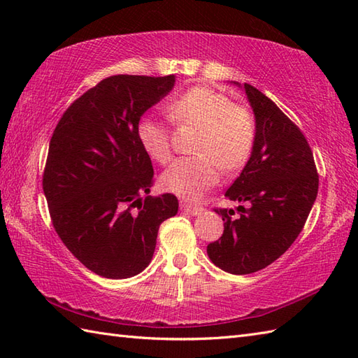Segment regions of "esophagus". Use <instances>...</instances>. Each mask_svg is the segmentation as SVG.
Wrapping results in <instances>:
<instances>
[{
  "label": "esophagus",
  "instance_id": "obj_1",
  "mask_svg": "<svg viewBox=\"0 0 358 358\" xmlns=\"http://www.w3.org/2000/svg\"><path fill=\"white\" fill-rule=\"evenodd\" d=\"M181 210H185L186 214H191V215H199V214H201V212H203V208L192 206V204L181 203Z\"/></svg>",
  "mask_w": 358,
  "mask_h": 358
}]
</instances>
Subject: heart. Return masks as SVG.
<instances>
[{
  "instance_id": "heart-1",
  "label": "heart",
  "mask_w": 358,
  "mask_h": 358,
  "mask_svg": "<svg viewBox=\"0 0 358 358\" xmlns=\"http://www.w3.org/2000/svg\"><path fill=\"white\" fill-rule=\"evenodd\" d=\"M173 121L201 127L194 152L196 157L178 158L159 177L164 191L185 200H199L217 185L218 164L235 171L248 162L255 140L252 113L235 106L231 98L206 86L186 90L167 104ZM141 148L155 162L164 164L171 158V136L162 120L143 117L136 126Z\"/></svg>"
}]
</instances>
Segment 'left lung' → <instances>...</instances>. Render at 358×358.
Wrapping results in <instances>:
<instances>
[{
  "instance_id": "obj_1",
  "label": "left lung",
  "mask_w": 358,
  "mask_h": 358,
  "mask_svg": "<svg viewBox=\"0 0 358 358\" xmlns=\"http://www.w3.org/2000/svg\"><path fill=\"white\" fill-rule=\"evenodd\" d=\"M232 85L252 108L255 140L224 195L246 208L238 206L237 217L234 209H215L224 231L208 245V255L224 272L246 275L275 262L299 237L317 199L318 175L305 135L278 106L248 83Z\"/></svg>"
}]
</instances>
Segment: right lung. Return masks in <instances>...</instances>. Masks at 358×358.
<instances>
[{
	"label": "right lung",
	"mask_w": 358,
	"mask_h": 358,
	"mask_svg": "<svg viewBox=\"0 0 358 358\" xmlns=\"http://www.w3.org/2000/svg\"><path fill=\"white\" fill-rule=\"evenodd\" d=\"M175 86V75H112L67 109L53 131L43 191L73 257L106 278L148 268L158 227L177 215L172 194L150 196L154 167L136 126Z\"/></svg>",
	"instance_id": "1"
}]
</instances>
